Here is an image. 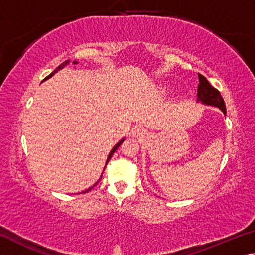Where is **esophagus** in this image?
<instances>
[{
    "label": "esophagus",
    "mask_w": 255,
    "mask_h": 255,
    "mask_svg": "<svg viewBox=\"0 0 255 255\" xmlns=\"http://www.w3.org/2000/svg\"><path fill=\"white\" fill-rule=\"evenodd\" d=\"M133 135H135L136 137H140V136L144 135V132H143V130H141V129H136V130L133 131Z\"/></svg>",
    "instance_id": "34e87169"
}]
</instances>
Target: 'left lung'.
Instances as JSON below:
<instances>
[{"instance_id":"left-lung-1","label":"left lung","mask_w":255,"mask_h":255,"mask_svg":"<svg viewBox=\"0 0 255 255\" xmlns=\"http://www.w3.org/2000/svg\"><path fill=\"white\" fill-rule=\"evenodd\" d=\"M198 77H199V85H198L197 101H201L202 103L208 106L218 107L224 114H226V106L221 92L214 88L204 75L198 74Z\"/></svg>"}]
</instances>
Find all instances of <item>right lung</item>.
Listing matches in <instances>:
<instances>
[{
  "instance_id": "add662e5",
  "label": "right lung",
  "mask_w": 255,
  "mask_h": 255,
  "mask_svg": "<svg viewBox=\"0 0 255 255\" xmlns=\"http://www.w3.org/2000/svg\"><path fill=\"white\" fill-rule=\"evenodd\" d=\"M68 63H70V60H68V59H67V60H65V62H64L63 64H60V65H59V66H58L57 68H56V70H55V71H54L53 73H50V74H49L48 76H47V77H46V79H49V77H51V76H53V75L55 74V73H56V72H57V71H59V70H60V68H63L64 66H66ZM74 64H76V62H74ZM46 79H45V80H46ZM123 141H124V139H123V140H120V141H119V143H118L117 145H116L114 148H112V149H111V152H110V154H109V156H108V159H107V163H106V165H107V164H108V162H109V161H110V158H111V156H112V154H114V153L116 152V150H117V148L119 147V146H120V145H122V143H123ZM105 169H106V167H105ZM103 171H105V170H103ZM102 174H103V172H102ZM101 178H102V175L100 176V180H101ZM100 180H99V181H100ZM99 181H98V182H99ZM98 182H96V183H94V184L92 185V187H91V188H89L88 190H85V191H83V192H82V193L89 192V191H90V190H92V189H93L94 187H96V185L98 184Z\"/></svg>"
}]
</instances>
